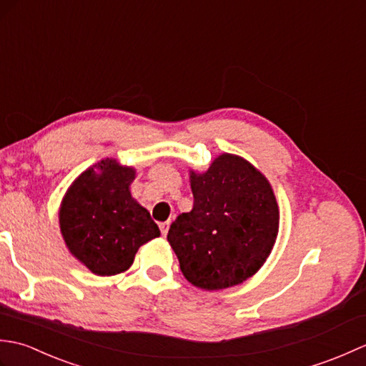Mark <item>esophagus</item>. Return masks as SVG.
Returning a JSON list of instances; mask_svg holds the SVG:
<instances>
[{"mask_svg": "<svg viewBox=\"0 0 366 366\" xmlns=\"http://www.w3.org/2000/svg\"><path fill=\"white\" fill-rule=\"evenodd\" d=\"M169 229V222H165V223H160V231L163 236H167V232Z\"/></svg>", "mask_w": 366, "mask_h": 366, "instance_id": "34e87169", "label": "esophagus"}]
</instances>
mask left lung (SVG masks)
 <instances>
[{"label":"left lung","instance_id":"1","mask_svg":"<svg viewBox=\"0 0 366 366\" xmlns=\"http://www.w3.org/2000/svg\"><path fill=\"white\" fill-rule=\"evenodd\" d=\"M193 209L168 231L184 277L204 291L244 283L266 262L280 224L272 185L240 155L224 152L204 173L190 169Z\"/></svg>","mask_w":366,"mask_h":366}]
</instances>
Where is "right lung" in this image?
<instances>
[{
	"instance_id": "obj_1",
	"label": "right lung",
	"mask_w": 366,
	"mask_h": 366,
	"mask_svg": "<svg viewBox=\"0 0 366 366\" xmlns=\"http://www.w3.org/2000/svg\"><path fill=\"white\" fill-rule=\"evenodd\" d=\"M137 171L116 159L84 169L67 189L59 206V229L75 259L100 277L126 272L138 248L160 236V229L130 185Z\"/></svg>"
}]
</instances>
